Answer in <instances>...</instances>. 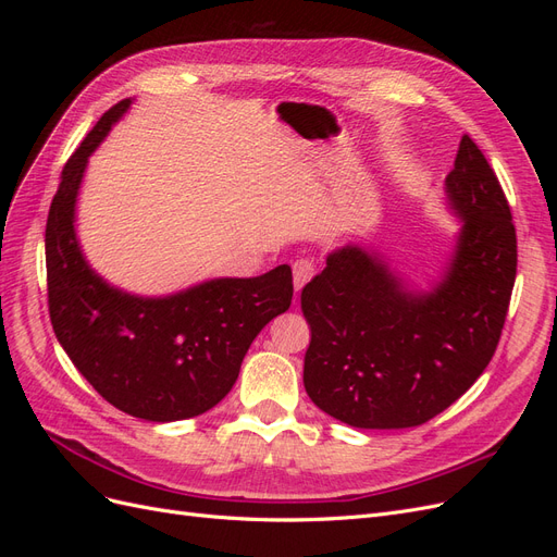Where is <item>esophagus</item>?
I'll use <instances>...</instances> for the list:
<instances>
[{
	"label": "esophagus",
	"instance_id": "34e87169",
	"mask_svg": "<svg viewBox=\"0 0 557 557\" xmlns=\"http://www.w3.org/2000/svg\"><path fill=\"white\" fill-rule=\"evenodd\" d=\"M315 274V264L309 258H301L293 262V281H295V290L299 293L305 288V283L311 281V276Z\"/></svg>",
	"mask_w": 557,
	"mask_h": 557
}]
</instances>
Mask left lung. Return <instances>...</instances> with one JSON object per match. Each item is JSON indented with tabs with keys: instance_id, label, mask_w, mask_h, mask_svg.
<instances>
[{
	"instance_id": "left-lung-1",
	"label": "left lung",
	"mask_w": 557,
	"mask_h": 557,
	"mask_svg": "<svg viewBox=\"0 0 557 557\" xmlns=\"http://www.w3.org/2000/svg\"><path fill=\"white\" fill-rule=\"evenodd\" d=\"M446 193L462 232L434 293H404L385 264L358 246L332 252L301 288L311 325L305 387L342 423L423 425L462 397L495 356L516 281V227L507 195L469 134Z\"/></svg>"
}]
</instances>
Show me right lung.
<instances>
[{
	"label": "right lung",
	"mask_w": 557,
	"mask_h": 557,
	"mask_svg": "<svg viewBox=\"0 0 557 557\" xmlns=\"http://www.w3.org/2000/svg\"><path fill=\"white\" fill-rule=\"evenodd\" d=\"M111 107L66 160L46 223L48 313L78 372L115 409L153 423L215 407L239 376L260 330L288 311L293 272L281 264L258 278H218L164 299L111 288L83 260L74 205L88 156L125 113Z\"/></svg>",
	"instance_id": "right-lung-1"
}]
</instances>
